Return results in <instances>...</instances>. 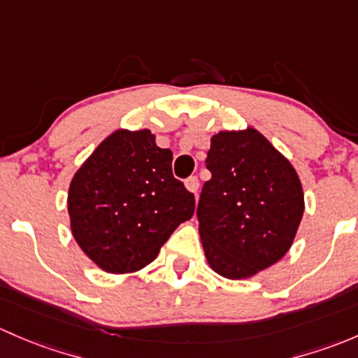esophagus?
Masks as SVG:
<instances>
[{"label":"esophagus","instance_id":"esophagus-1","mask_svg":"<svg viewBox=\"0 0 358 358\" xmlns=\"http://www.w3.org/2000/svg\"><path fill=\"white\" fill-rule=\"evenodd\" d=\"M186 187L191 191V193H194V194L198 193V187H200V180H198L196 176H191V178L186 179Z\"/></svg>","mask_w":358,"mask_h":358}]
</instances>
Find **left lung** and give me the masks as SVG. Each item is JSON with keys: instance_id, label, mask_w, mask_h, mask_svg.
<instances>
[{"instance_id": "left-lung-1", "label": "left lung", "mask_w": 358, "mask_h": 358, "mask_svg": "<svg viewBox=\"0 0 358 358\" xmlns=\"http://www.w3.org/2000/svg\"><path fill=\"white\" fill-rule=\"evenodd\" d=\"M196 215L210 267L246 279L271 267L293 245L305 210L300 178L257 129L220 131L210 139Z\"/></svg>"}]
</instances>
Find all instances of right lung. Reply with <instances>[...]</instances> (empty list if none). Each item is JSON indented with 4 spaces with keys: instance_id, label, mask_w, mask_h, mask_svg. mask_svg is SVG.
Segmentation results:
<instances>
[{
    "instance_id": "right-lung-1",
    "label": "right lung",
    "mask_w": 358,
    "mask_h": 358,
    "mask_svg": "<svg viewBox=\"0 0 358 358\" xmlns=\"http://www.w3.org/2000/svg\"><path fill=\"white\" fill-rule=\"evenodd\" d=\"M70 229L99 268L127 274L157 259L194 194L172 174V152L148 129H119L91 153L69 187Z\"/></svg>"
}]
</instances>
